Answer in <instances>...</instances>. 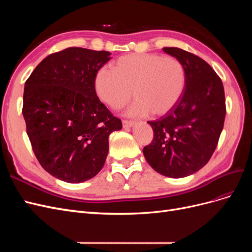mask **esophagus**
I'll use <instances>...</instances> for the list:
<instances>
[{"label":"esophagus","instance_id":"1","mask_svg":"<svg viewBox=\"0 0 252 252\" xmlns=\"http://www.w3.org/2000/svg\"><path fill=\"white\" fill-rule=\"evenodd\" d=\"M134 125V121H128V120H123V127L128 128V127H132Z\"/></svg>","mask_w":252,"mask_h":252}]
</instances>
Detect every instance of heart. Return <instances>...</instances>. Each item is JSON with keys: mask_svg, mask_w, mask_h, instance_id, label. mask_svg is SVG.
I'll return each mask as SVG.
<instances>
[{"mask_svg": "<svg viewBox=\"0 0 252 252\" xmlns=\"http://www.w3.org/2000/svg\"><path fill=\"white\" fill-rule=\"evenodd\" d=\"M186 85L185 68L177 58L158 53H131L119 58L113 70L103 67L96 72L95 93L112 109L125 106L133 95L130 116L151 112L162 116L179 102Z\"/></svg>", "mask_w": 252, "mask_h": 252, "instance_id": "obj_1", "label": "heart"}]
</instances>
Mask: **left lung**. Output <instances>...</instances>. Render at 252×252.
Here are the masks:
<instances>
[{
  "instance_id": "8db88e82",
  "label": "left lung",
  "mask_w": 252,
  "mask_h": 252,
  "mask_svg": "<svg viewBox=\"0 0 252 252\" xmlns=\"http://www.w3.org/2000/svg\"><path fill=\"white\" fill-rule=\"evenodd\" d=\"M163 50L185 68L186 85L179 102L156 121H148L154 140L143 154L157 172L173 179L200 170L215 152L226 116L222 80L212 67L191 52Z\"/></svg>"
}]
</instances>
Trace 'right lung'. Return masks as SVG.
I'll return each mask as SVG.
<instances>
[{"instance_id":"right-lung-1","label":"right lung","mask_w":252,"mask_h":252,"mask_svg":"<svg viewBox=\"0 0 252 252\" xmlns=\"http://www.w3.org/2000/svg\"><path fill=\"white\" fill-rule=\"evenodd\" d=\"M110 52L70 47L51 53L25 82L23 117L43 168L67 183L96 175L108 155V136L122 122L97 97L96 72Z\"/></svg>"}]
</instances>
